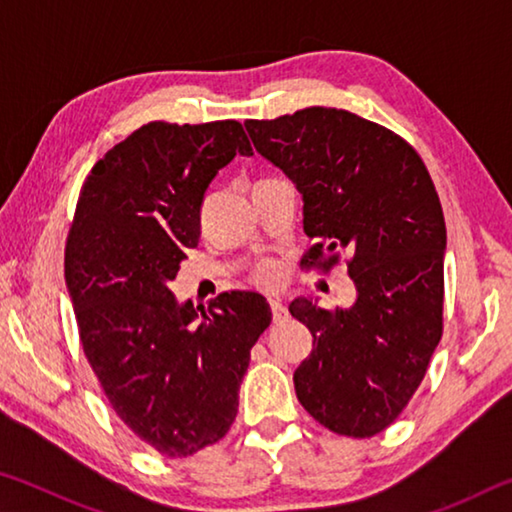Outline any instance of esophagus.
<instances>
[{"mask_svg": "<svg viewBox=\"0 0 512 512\" xmlns=\"http://www.w3.org/2000/svg\"><path fill=\"white\" fill-rule=\"evenodd\" d=\"M271 311H273V323H275V325H277V323H287V320H289V309L282 305V300L273 298V300H271Z\"/></svg>", "mask_w": 512, "mask_h": 512, "instance_id": "obj_1", "label": "esophagus"}]
</instances>
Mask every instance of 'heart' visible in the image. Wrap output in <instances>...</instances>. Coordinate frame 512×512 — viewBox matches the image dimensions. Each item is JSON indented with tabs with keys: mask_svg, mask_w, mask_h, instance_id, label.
<instances>
[{
	"mask_svg": "<svg viewBox=\"0 0 512 512\" xmlns=\"http://www.w3.org/2000/svg\"><path fill=\"white\" fill-rule=\"evenodd\" d=\"M280 264L277 262H262L253 273V280L259 284V287H275L277 282H280Z\"/></svg>",
	"mask_w": 512,
	"mask_h": 512,
	"instance_id": "heart-1",
	"label": "heart"
}]
</instances>
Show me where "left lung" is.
Instances as JSON below:
<instances>
[{"label":"left lung","mask_w":512,"mask_h":512,"mask_svg":"<svg viewBox=\"0 0 512 512\" xmlns=\"http://www.w3.org/2000/svg\"><path fill=\"white\" fill-rule=\"evenodd\" d=\"M244 126L302 194L316 241L305 264L329 268L345 250L357 287L348 309L289 305L314 336L293 372L298 400L329 431L375 436L418 391L443 336L447 230L436 187L409 142L348 110L314 106Z\"/></svg>","instance_id":"obj_1"}]
</instances>
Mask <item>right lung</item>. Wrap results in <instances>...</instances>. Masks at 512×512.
<instances>
[{"mask_svg": "<svg viewBox=\"0 0 512 512\" xmlns=\"http://www.w3.org/2000/svg\"><path fill=\"white\" fill-rule=\"evenodd\" d=\"M253 155L239 121H151L85 178L65 246V284L83 352L121 422L171 458L228 433L250 348L271 307L225 291L207 311L169 289L201 237V205L219 169Z\"/></svg>", "mask_w": 512, "mask_h": 512, "instance_id": "add662e5", "label": "right lung"}]
</instances>
